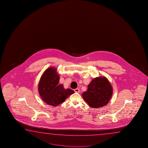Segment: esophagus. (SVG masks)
Here are the masks:
<instances>
[{
    "instance_id": "esophagus-1",
    "label": "esophagus",
    "mask_w": 148,
    "mask_h": 148,
    "mask_svg": "<svg viewBox=\"0 0 148 148\" xmlns=\"http://www.w3.org/2000/svg\"><path fill=\"white\" fill-rule=\"evenodd\" d=\"M74 91L75 92V93H79L80 92V90L79 88H75L74 90Z\"/></svg>"
}]
</instances>
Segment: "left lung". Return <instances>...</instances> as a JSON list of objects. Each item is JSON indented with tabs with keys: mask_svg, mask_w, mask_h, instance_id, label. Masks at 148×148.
I'll return each instance as SVG.
<instances>
[{
	"mask_svg": "<svg viewBox=\"0 0 148 148\" xmlns=\"http://www.w3.org/2000/svg\"><path fill=\"white\" fill-rule=\"evenodd\" d=\"M113 89L107 78L94 79L88 85V90L82 93L83 99L90 107L100 108L106 105L112 95Z\"/></svg>",
	"mask_w": 148,
	"mask_h": 148,
	"instance_id": "1",
	"label": "left lung"
}]
</instances>
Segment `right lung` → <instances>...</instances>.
I'll return each instance as SVG.
<instances>
[{"instance_id": "1", "label": "right lung", "mask_w": 148, "mask_h": 148, "mask_svg": "<svg viewBox=\"0 0 148 148\" xmlns=\"http://www.w3.org/2000/svg\"><path fill=\"white\" fill-rule=\"evenodd\" d=\"M59 81L60 75L54 67L48 68L41 77L38 91L41 98L48 105L57 106L75 93L70 88L65 89L63 84L59 85Z\"/></svg>"}]
</instances>
